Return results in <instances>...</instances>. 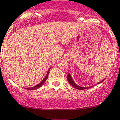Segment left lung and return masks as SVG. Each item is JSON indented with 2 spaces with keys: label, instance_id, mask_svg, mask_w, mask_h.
Instances as JSON below:
<instances>
[{
  "label": "left lung",
  "instance_id": "1",
  "mask_svg": "<svg viewBox=\"0 0 120 120\" xmlns=\"http://www.w3.org/2000/svg\"><path fill=\"white\" fill-rule=\"evenodd\" d=\"M105 79H105H103V80H101L100 82H98V84H99V83L102 82ZM67 80H68V82L70 83V84H71V85L72 86L74 87V88H76V89H78V90H83V89H88V88H90V87H81V86H79L77 85L76 84V83H75L74 82V81L72 80V78H71V75H70V74H68V75H67Z\"/></svg>",
  "mask_w": 120,
  "mask_h": 120
}]
</instances>
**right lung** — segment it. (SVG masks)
Masks as SVG:
<instances>
[{"mask_svg": "<svg viewBox=\"0 0 120 120\" xmlns=\"http://www.w3.org/2000/svg\"><path fill=\"white\" fill-rule=\"evenodd\" d=\"M50 68L49 69V70H48V73L46 74V75L44 79H43V80L41 82L39 83H38V84H37V85L34 86L32 87V88H26V89H28V90H35V89H38V88H39L40 87L42 86V85H43V83L45 82V81H46L47 78H48V74H49V71H50Z\"/></svg>", "mask_w": 120, "mask_h": 120, "instance_id": "obj_1", "label": "right lung"}]
</instances>
